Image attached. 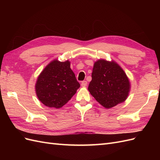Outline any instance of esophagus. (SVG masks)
I'll return each instance as SVG.
<instances>
[{
    "instance_id": "obj_1",
    "label": "esophagus",
    "mask_w": 160,
    "mask_h": 160,
    "mask_svg": "<svg viewBox=\"0 0 160 160\" xmlns=\"http://www.w3.org/2000/svg\"><path fill=\"white\" fill-rule=\"evenodd\" d=\"M81 86L82 87H85V86H87V85H88V82H87L86 81H81Z\"/></svg>"
}]
</instances>
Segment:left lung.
<instances>
[{"label":"left lung","instance_id":"1","mask_svg":"<svg viewBox=\"0 0 160 160\" xmlns=\"http://www.w3.org/2000/svg\"><path fill=\"white\" fill-rule=\"evenodd\" d=\"M88 90L95 100L110 109L126 100L130 90L128 77L113 61H97L91 74Z\"/></svg>","mask_w":160,"mask_h":160}]
</instances>
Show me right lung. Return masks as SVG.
Returning a JSON list of instances; mask_svg holds the SVG:
<instances>
[{
    "mask_svg": "<svg viewBox=\"0 0 160 160\" xmlns=\"http://www.w3.org/2000/svg\"><path fill=\"white\" fill-rule=\"evenodd\" d=\"M80 84L70 68V62L51 61L38 77L35 91L41 103L61 108L73 96Z\"/></svg>",
    "mask_w": 160,
    "mask_h": 160,
    "instance_id": "add662e5",
    "label": "right lung"
}]
</instances>
